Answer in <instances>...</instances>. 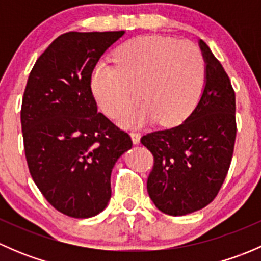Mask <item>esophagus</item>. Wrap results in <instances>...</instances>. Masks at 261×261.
I'll use <instances>...</instances> for the list:
<instances>
[{
	"instance_id": "obj_1",
	"label": "esophagus",
	"mask_w": 261,
	"mask_h": 261,
	"mask_svg": "<svg viewBox=\"0 0 261 261\" xmlns=\"http://www.w3.org/2000/svg\"><path fill=\"white\" fill-rule=\"evenodd\" d=\"M130 136H131V139H133V143L135 144V145H138V144L140 143V138H141L140 133H138V131H131Z\"/></svg>"
}]
</instances>
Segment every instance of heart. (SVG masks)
Returning <instances> with one entry per match:
<instances>
[{"label":"heart","mask_w":261,"mask_h":261,"mask_svg":"<svg viewBox=\"0 0 261 261\" xmlns=\"http://www.w3.org/2000/svg\"><path fill=\"white\" fill-rule=\"evenodd\" d=\"M117 65L101 62L92 72V92L102 111L117 120L137 101L144 105L120 118L125 126L158 120L175 125L187 117L201 97L206 63L201 50L187 40L140 36L116 51Z\"/></svg>","instance_id":"1"}]
</instances>
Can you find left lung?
<instances>
[{"mask_svg": "<svg viewBox=\"0 0 261 261\" xmlns=\"http://www.w3.org/2000/svg\"><path fill=\"white\" fill-rule=\"evenodd\" d=\"M206 81L198 103L179 126L150 133L141 144L154 155L147 193L159 211L184 216L217 196L232 159L236 139L235 92L203 40Z\"/></svg>", "mask_w": 261, "mask_h": 261, "instance_id": "left-lung-1", "label": "left lung"}]
</instances>
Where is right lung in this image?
<instances>
[{
  "label": "right lung",
  "instance_id": "obj_1",
  "mask_svg": "<svg viewBox=\"0 0 261 261\" xmlns=\"http://www.w3.org/2000/svg\"><path fill=\"white\" fill-rule=\"evenodd\" d=\"M125 31L58 36L31 69L21 106L29 170L46 201L74 218L98 215L111 198V173L131 149L127 133L97 111L91 77Z\"/></svg>",
  "mask_w": 261,
  "mask_h": 261
}]
</instances>
